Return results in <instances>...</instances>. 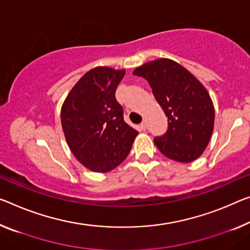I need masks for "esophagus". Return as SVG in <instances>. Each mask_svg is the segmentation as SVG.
<instances>
[{"instance_id":"1","label":"esophagus","mask_w":250,"mask_h":250,"mask_svg":"<svg viewBox=\"0 0 250 250\" xmlns=\"http://www.w3.org/2000/svg\"><path fill=\"white\" fill-rule=\"evenodd\" d=\"M140 129H142V130L146 129V122H143L142 124H140Z\"/></svg>"}]
</instances>
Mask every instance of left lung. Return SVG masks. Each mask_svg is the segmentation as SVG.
Returning a JSON list of instances; mask_svg holds the SVG:
<instances>
[{"label": "left lung", "instance_id": "8db88e82", "mask_svg": "<svg viewBox=\"0 0 250 250\" xmlns=\"http://www.w3.org/2000/svg\"><path fill=\"white\" fill-rule=\"evenodd\" d=\"M167 117V129L156 136L160 152L178 162H192L208 145L213 130L214 108L208 91L181 64L157 59L136 68Z\"/></svg>", "mask_w": 250, "mask_h": 250}]
</instances>
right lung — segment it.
Wrapping results in <instances>:
<instances>
[{
    "label": "right lung",
    "mask_w": 250,
    "mask_h": 250,
    "mask_svg": "<svg viewBox=\"0 0 250 250\" xmlns=\"http://www.w3.org/2000/svg\"><path fill=\"white\" fill-rule=\"evenodd\" d=\"M125 70L97 67L86 72L72 88L61 108V125L76 159L94 172L120 165L138 132L124 121L115 98Z\"/></svg>",
    "instance_id": "obj_1"
}]
</instances>
